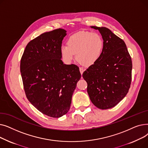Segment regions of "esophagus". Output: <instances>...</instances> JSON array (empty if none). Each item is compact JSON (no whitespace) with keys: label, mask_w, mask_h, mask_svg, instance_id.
Returning <instances> with one entry per match:
<instances>
[{"label":"esophagus","mask_w":148,"mask_h":148,"mask_svg":"<svg viewBox=\"0 0 148 148\" xmlns=\"http://www.w3.org/2000/svg\"><path fill=\"white\" fill-rule=\"evenodd\" d=\"M79 69H80V73H81V74H83V72L84 71V68H83V67H80L79 68Z\"/></svg>","instance_id":"obj_1"}]
</instances>
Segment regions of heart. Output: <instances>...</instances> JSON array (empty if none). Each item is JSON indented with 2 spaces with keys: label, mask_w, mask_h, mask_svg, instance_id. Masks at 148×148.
Returning <instances> with one entry per match:
<instances>
[{
  "label": "heart",
  "mask_w": 148,
  "mask_h": 148,
  "mask_svg": "<svg viewBox=\"0 0 148 148\" xmlns=\"http://www.w3.org/2000/svg\"><path fill=\"white\" fill-rule=\"evenodd\" d=\"M104 46L103 38L97 33L81 31L73 34L68 40V45L60 47L62 58L67 64L76 58L86 66L94 65L99 58Z\"/></svg>",
  "instance_id": "1"
}]
</instances>
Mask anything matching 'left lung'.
Here are the masks:
<instances>
[{"instance_id": "obj_1", "label": "left lung", "mask_w": 148, "mask_h": 148, "mask_svg": "<svg viewBox=\"0 0 148 148\" xmlns=\"http://www.w3.org/2000/svg\"><path fill=\"white\" fill-rule=\"evenodd\" d=\"M98 30L104 41L101 54L83 74L88 83L92 103L99 109L117 105L126 96L131 82L132 61L125 43L105 27L90 26Z\"/></svg>"}]
</instances>
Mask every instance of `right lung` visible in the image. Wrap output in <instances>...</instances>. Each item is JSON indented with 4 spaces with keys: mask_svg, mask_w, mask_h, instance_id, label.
<instances>
[{
    "mask_svg": "<svg viewBox=\"0 0 148 148\" xmlns=\"http://www.w3.org/2000/svg\"><path fill=\"white\" fill-rule=\"evenodd\" d=\"M66 31L58 29L45 32L26 45L20 62V72L29 102L51 118L66 114L77 83L79 68L61 60L60 47Z\"/></svg>",
    "mask_w": 148,
    "mask_h": 148,
    "instance_id": "obj_1",
    "label": "right lung"
}]
</instances>
